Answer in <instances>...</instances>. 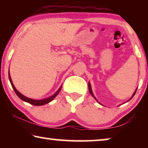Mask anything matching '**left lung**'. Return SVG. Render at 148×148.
<instances>
[{"label": "left lung", "mask_w": 148, "mask_h": 148, "mask_svg": "<svg viewBox=\"0 0 148 148\" xmlns=\"http://www.w3.org/2000/svg\"><path fill=\"white\" fill-rule=\"evenodd\" d=\"M88 89H89V92H90V94H91V95H92V96L93 97V98H94L95 99V100H96L97 101V102H98L99 103V104H100V102H98V100H97V99H96V97H95V96H94V94H93V92H92V86H91V84H90V82H89V83H88ZM137 89H136V90H135V92H134V93H133V95H132V96H131V98H130V99H129V100H127L126 102H129V100H131V99H132V98H133V97L135 96V93H136Z\"/></svg>", "instance_id": "8db88e82"}]
</instances>
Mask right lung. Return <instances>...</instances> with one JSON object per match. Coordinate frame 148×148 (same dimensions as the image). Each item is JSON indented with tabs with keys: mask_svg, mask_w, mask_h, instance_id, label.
Segmentation results:
<instances>
[{
	"mask_svg": "<svg viewBox=\"0 0 148 148\" xmlns=\"http://www.w3.org/2000/svg\"><path fill=\"white\" fill-rule=\"evenodd\" d=\"M9 78L10 82H11L12 88H13V90H14V91H15V94L17 95V96L19 97L20 99H21L22 100L24 101V102L29 103V104H33V105H34V106H42V105L46 104H48V103L50 102H51V101H52L54 98H55V97L58 94V93L60 92V90H61V88H62V86H61L59 88V89H58V90L56 91V92L54 93V94L52 95V96L48 97V98H47L42 99V100H34V99H32V98H27V97L23 96V94H21V93H20L19 91H18L17 89L15 88V87L14 86V85L13 84V82H12L11 75H10L9 71Z\"/></svg>",
	"mask_w": 148,
	"mask_h": 148,
	"instance_id": "right-lung-1",
	"label": "right lung"
}]
</instances>
